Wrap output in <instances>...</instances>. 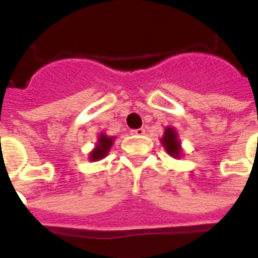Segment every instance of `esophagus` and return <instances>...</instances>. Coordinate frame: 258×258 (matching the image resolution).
<instances>
[{"mask_svg": "<svg viewBox=\"0 0 258 258\" xmlns=\"http://www.w3.org/2000/svg\"><path fill=\"white\" fill-rule=\"evenodd\" d=\"M131 134L137 135V137H141V135L145 134V128H137V130H131Z\"/></svg>", "mask_w": 258, "mask_h": 258, "instance_id": "34e87169", "label": "esophagus"}]
</instances>
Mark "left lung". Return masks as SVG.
<instances>
[{
  "instance_id": "obj_1",
  "label": "left lung",
  "mask_w": 258,
  "mask_h": 258,
  "mask_svg": "<svg viewBox=\"0 0 258 258\" xmlns=\"http://www.w3.org/2000/svg\"><path fill=\"white\" fill-rule=\"evenodd\" d=\"M160 141H162V145L164 146V149L170 156L175 157V159H178L181 156V153H182L181 142L178 140L177 131L173 127H167L164 130V135H163V138Z\"/></svg>"
}]
</instances>
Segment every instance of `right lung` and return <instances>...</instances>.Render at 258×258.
I'll return each instance as SVG.
<instances>
[{"label": "right lung", "mask_w": 258, "mask_h": 258, "mask_svg": "<svg viewBox=\"0 0 258 258\" xmlns=\"http://www.w3.org/2000/svg\"><path fill=\"white\" fill-rule=\"evenodd\" d=\"M113 141L114 137H107L105 134H101L98 137V142H96L95 149L90 152V160L91 162H96V160H101L103 157L106 156L110 148L113 145Z\"/></svg>", "instance_id": "add662e5"}]
</instances>
